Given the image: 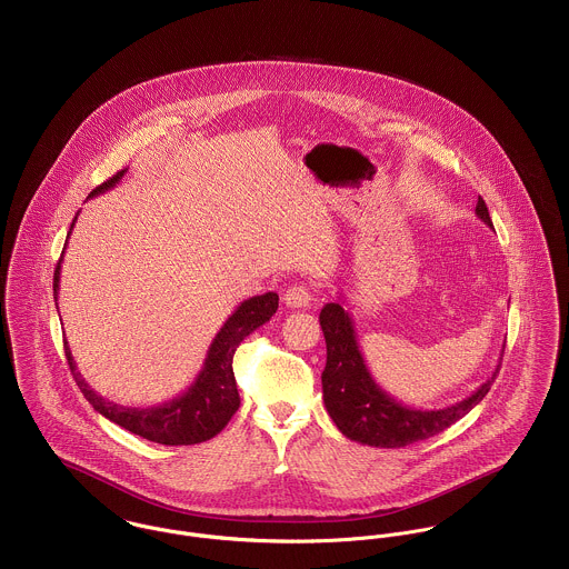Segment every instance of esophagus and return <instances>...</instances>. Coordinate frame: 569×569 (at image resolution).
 Listing matches in <instances>:
<instances>
[{
    "label": "esophagus",
    "instance_id": "1",
    "mask_svg": "<svg viewBox=\"0 0 569 569\" xmlns=\"http://www.w3.org/2000/svg\"><path fill=\"white\" fill-rule=\"evenodd\" d=\"M283 303L288 308H310L312 303V290L308 286H292L283 295Z\"/></svg>",
    "mask_w": 569,
    "mask_h": 569
}]
</instances>
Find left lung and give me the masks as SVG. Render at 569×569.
I'll list each match as a JSON object with an SVG mask.
<instances>
[{"label": "left lung", "mask_w": 569, "mask_h": 569, "mask_svg": "<svg viewBox=\"0 0 569 569\" xmlns=\"http://www.w3.org/2000/svg\"><path fill=\"white\" fill-rule=\"evenodd\" d=\"M476 216L493 229L489 209L480 196ZM318 320L327 342V365L322 371L325 408L347 439L362 445L406 447L439 435L485 399L500 369L498 365L491 378L458 403L439 410L410 408L390 397L371 376L358 345L353 318L342 303H327Z\"/></svg>", "instance_id": "8db88e82"}]
</instances>
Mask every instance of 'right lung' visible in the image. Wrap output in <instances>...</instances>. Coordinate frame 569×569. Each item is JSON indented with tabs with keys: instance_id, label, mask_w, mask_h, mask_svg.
<instances>
[{
	"instance_id": "obj_1",
	"label": "right lung",
	"mask_w": 569,
	"mask_h": 569,
	"mask_svg": "<svg viewBox=\"0 0 569 569\" xmlns=\"http://www.w3.org/2000/svg\"><path fill=\"white\" fill-rule=\"evenodd\" d=\"M124 174L127 170L113 174V179L104 181L100 188L91 191L89 198L113 190ZM73 222L69 227L67 240L71 236ZM64 249H67V242H64ZM63 254L54 270V301L59 299ZM277 308H279L277 292H266L240 303L238 310L224 320V325L211 340L202 369L191 381L190 388L179 397L150 408H128L104 399L78 373L67 342H64V356L78 388L82 390L87 401L93 406V410H98L102 417H107L120 428L148 441L161 442V445H196L220 435L224 426L231 421V417L236 415V410L240 408V395H238L236 376H233L236 349L249 333H253L257 327L268 322L277 312ZM57 310H59V303H57Z\"/></svg>"
}]
</instances>
